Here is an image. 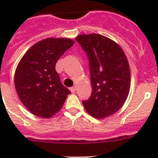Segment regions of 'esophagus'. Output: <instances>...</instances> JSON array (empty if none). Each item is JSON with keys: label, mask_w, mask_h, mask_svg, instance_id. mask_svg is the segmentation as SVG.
Returning <instances> with one entry per match:
<instances>
[{"label": "esophagus", "mask_w": 158, "mask_h": 158, "mask_svg": "<svg viewBox=\"0 0 158 158\" xmlns=\"http://www.w3.org/2000/svg\"><path fill=\"white\" fill-rule=\"evenodd\" d=\"M69 90H70L71 91V93H75V91H76V87H75V86H73V87H71V88H69Z\"/></svg>", "instance_id": "1"}]
</instances>
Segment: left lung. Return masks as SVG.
<instances>
[{"mask_svg":"<svg viewBox=\"0 0 158 158\" xmlns=\"http://www.w3.org/2000/svg\"><path fill=\"white\" fill-rule=\"evenodd\" d=\"M75 40L89 58L93 87L91 96L82 104L95 118L110 116L120 109L129 93L131 71L125 53L101 35H80Z\"/></svg>","mask_w":158,"mask_h":158,"instance_id":"8db88e82","label":"left lung"}]
</instances>
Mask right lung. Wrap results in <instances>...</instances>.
<instances>
[{"label":"right lung","mask_w":158,"mask_h":158,"mask_svg":"<svg viewBox=\"0 0 158 158\" xmlns=\"http://www.w3.org/2000/svg\"><path fill=\"white\" fill-rule=\"evenodd\" d=\"M74 44L69 39L48 38L32 46L15 73L16 93L23 105L36 116L50 118L63 105L70 91L61 83L55 65Z\"/></svg>","instance_id":"right-lung-1"}]
</instances>
